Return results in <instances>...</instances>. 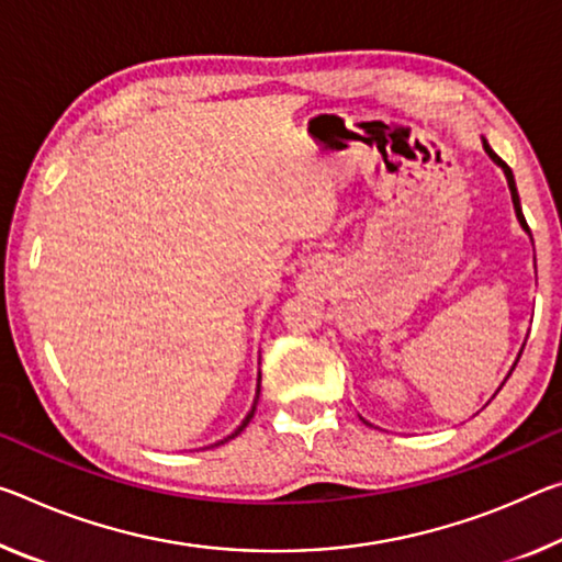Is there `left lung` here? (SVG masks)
Returning <instances> with one entry per match:
<instances>
[{"mask_svg": "<svg viewBox=\"0 0 562 562\" xmlns=\"http://www.w3.org/2000/svg\"><path fill=\"white\" fill-rule=\"evenodd\" d=\"M483 149H485V153H487V157L490 159H493V162L497 165V167H501L503 169V175H505V180H507V187H510V198H513V207H515V217H518V222H520V227L525 229V233H528V237L532 239V235H530V227H528V222H525V217H522V207H520V198H518V187H515V177H513V169L510 167H507L505 162H503V159L501 157H497L495 153H493V149H490V145H487V139L483 137ZM525 347V345H522ZM522 352V350H520ZM518 360H520V355H518ZM518 360H515L513 362V368H510V372L515 370V364H518ZM510 372H507V378H510ZM503 385H505V382H503ZM501 385V387H503ZM364 423H368V420H364ZM370 425V423H368Z\"/></svg>", "mask_w": 562, "mask_h": 562, "instance_id": "1", "label": "left lung"}]
</instances>
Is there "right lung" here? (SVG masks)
Segmentation results:
<instances>
[{
  "label": "right lung",
  "mask_w": 562,
  "mask_h": 562,
  "mask_svg": "<svg viewBox=\"0 0 562 562\" xmlns=\"http://www.w3.org/2000/svg\"><path fill=\"white\" fill-rule=\"evenodd\" d=\"M257 400H260V375H257V395H255V403H252V409H249V413H247V417H245V420H243V423H239V427H237V430H235L233 435H227V438H225V440H220V442H215V445H222V442L233 440V438H237V435H239V432H243V430H245V427L249 425V420H252V415H255Z\"/></svg>",
  "instance_id": "1"
}]
</instances>
